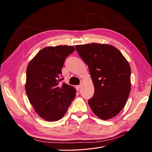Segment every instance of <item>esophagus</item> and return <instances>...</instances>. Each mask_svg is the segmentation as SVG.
Here are the masks:
<instances>
[{"label":"esophagus","instance_id":"34e87169","mask_svg":"<svg viewBox=\"0 0 152 152\" xmlns=\"http://www.w3.org/2000/svg\"><path fill=\"white\" fill-rule=\"evenodd\" d=\"M80 87H81V85H78V86H75V88L77 91H79L80 89Z\"/></svg>","mask_w":152,"mask_h":152}]
</instances>
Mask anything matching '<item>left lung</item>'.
I'll return each mask as SVG.
<instances>
[{
	"mask_svg": "<svg viewBox=\"0 0 152 152\" xmlns=\"http://www.w3.org/2000/svg\"><path fill=\"white\" fill-rule=\"evenodd\" d=\"M75 49L87 64L94 87L88 101L92 111L103 120L116 116L129 95L131 67L120 50L112 45L91 43Z\"/></svg>",
	"mask_w": 152,
	"mask_h": 152,
	"instance_id": "obj_1",
	"label": "left lung"
}]
</instances>
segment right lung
<instances>
[{
    "instance_id": "1",
    "label": "right lung",
    "mask_w": 152,
    "mask_h": 152,
    "mask_svg": "<svg viewBox=\"0 0 152 152\" xmlns=\"http://www.w3.org/2000/svg\"><path fill=\"white\" fill-rule=\"evenodd\" d=\"M74 50L72 45L44 48L27 66L26 93L35 112L45 121L60 120L75 97L74 87L59 83L65 59Z\"/></svg>"
}]
</instances>
